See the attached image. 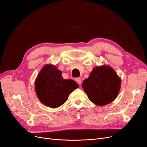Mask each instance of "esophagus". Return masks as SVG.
Returning a JSON list of instances; mask_svg holds the SVG:
<instances>
[{"mask_svg":"<svg viewBox=\"0 0 147 147\" xmlns=\"http://www.w3.org/2000/svg\"><path fill=\"white\" fill-rule=\"evenodd\" d=\"M75 81L77 82V83L78 84H82V80H81L80 78H77L76 79H75Z\"/></svg>","mask_w":147,"mask_h":147,"instance_id":"obj_1","label":"esophagus"}]
</instances>
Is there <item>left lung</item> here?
I'll return each instance as SVG.
<instances>
[{
  "label": "left lung",
  "instance_id": "left-lung-1",
  "mask_svg": "<svg viewBox=\"0 0 147 147\" xmlns=\"http://www.w3.org/2000/svg\"><path fill=\"white\" fill-rule=\"evenodd\" d=\"M121 84V78L112 67L103 65L92 69L90 77L83 82L82 87L92 103L104 106L117 98Z\"/></svg>",
  "mask_w": 147,
  "mask_h": 147
}]
</instances>
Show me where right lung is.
<instances>
[{
	"label": "right lung",
	"mask_w": 147,
	"mask_h": 147,
	"mask_svg": "<svg viewBox=\"0 0 147 147\" xmlns=\"http://www.w3.org/2000/svg\"><path fill=\"white\" fill-rule=\"evenodd\" d=\"M78 88L72 80H65L62 72L52 64H46L40 71L35 81V90L42 104L57 108L67 100L69 94Z\"/></svg>",
	"instance_id": "right-lung-1"
}]
</instances>
